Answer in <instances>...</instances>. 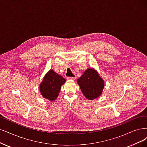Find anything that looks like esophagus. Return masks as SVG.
<instances>
[{"instance_id":"1","label":"esophagus","mask_w":147,"mask_h":147,"mask_svg":"<svg viewBox=\"0 0 147 147\" xmlns=\"http://www.w3.org/2000/svg\"><path fill=\"white\" fill-rule=\"evenodd\" d=\"M76 77H68V80H76Z\"/></svg>"}]
</instances>
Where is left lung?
I'll list each match as a JSON object with an SVG mask.
<instances>
[{
	"mask_svg": "<svg viewBox=\"0 0 147 147\" xmlns=\"http://www.w3.org/2000/svg\"><path fill=\"white\" fill-rule=\"evenodd\" d=\"M81 91L88 100H94L99 97L104 88V80L97 71L93 68H88L77 80Z\"/></svg>",
	"mask_w": 147,
	"mask_h": 147,
	"instance_id": "1",
	"label": "left lung"
}]
</instances>
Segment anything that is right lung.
Returning a JSON list of instances; mask_svg holds the SVG:
<instances>
[{
    "instance_id": "right-lung-1",
    "label": "right lung",
    "mask_w": 147,
    "mask_h": 147,
    "mask_svg": "<svg viewBox=\"0 0 147 147\" xmlns=\"http://www.w3.org/2000/svg\"><path fill=\"white\" fill-rule=\"evenodd\" d=\"M65 80L61 76L51 69L45 75L39 85L40 94L43 98L50 101H54L59 96L61 86Z\"/></svg>"
}]
</instances>
